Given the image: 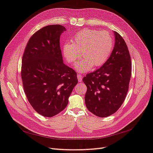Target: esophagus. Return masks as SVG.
Segmentation results:
<instances>
[{
    "mask_svg": "<svg viewBox=\"0 0 153 153\" xmlns=\"http://www.w3.org/2000/svg\"><path fill=\"white\" fill-rule=\"evenodd\" d=\"M77 78H78V82H82V78H83V76H82V75H81V74H78V75H77Z\"/></svg>",
    "mask_w": 153,
    "mask_h": 153,
    "instance_id": "1",
    "label": "esophagus"
}]
</instances>
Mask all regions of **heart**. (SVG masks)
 Here are the masks:
<instances>
[{"instance_id": "heart-1", "label": "heart", "mask_w": 153, "mask_h": 153, "mask_svg": "<svg viewBox=\"0 0 153 153\" xmlns=\"http://www.w3.org/2000/svg\"><path fill=\"white\" fill-rule=\"evenodd\" d=\"M73 43L64 44L62 52L70 64H75L82 55L84 59L75 68L78 72L85 73L93 66L98 68L108 60L114 47V40L109 32L92 29H84L74 35Z\"/></svg>"}]
</instances>
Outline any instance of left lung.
I'll return each mask as SVG.
<instances>
[{"mask_svg":"<svg viewBox=\"0 0 153 153\" xmlns=\"http://www.w3.org/2000/svg\"><path fill=\"white\" fill-rule=\"evenodd\" d=\"M115 43L102 66L84 77L87 108L98 117L113 114L124 102L131 76V60L125 40L114 31Z\"/></svg>","mask_w":153,"mask_h":153,"instance_id":"1","label":"left lung"}]
</instances>
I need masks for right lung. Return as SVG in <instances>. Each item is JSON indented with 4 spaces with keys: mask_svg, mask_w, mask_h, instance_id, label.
<instances>
[{
    "mask_svg": "<svg viewBox=\"0 0 153 153\" xmlns=\"http://www.w3.org/2000/svg\"><path fill=\"white\" fill-rule=\"evenodd\" d=\"M65 30L59 24L41 28L31 36L22 56L24 92L33 108L43 117L63 111L78 83L76 72L63 62L60 36Z\"/></svg>",
    "mask_w": 153,
    "mask_h": 153,
    "instance_id": "obj_1",
    "label": "right lung"
}]
</instances>
